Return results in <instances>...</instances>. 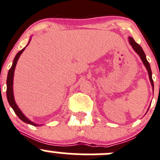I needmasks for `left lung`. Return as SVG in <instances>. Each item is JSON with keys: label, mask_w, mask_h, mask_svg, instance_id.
I'll use <instances>...</instances> for the list:
<instances>
[{"label": "left lung", "mask_w": 160, "mask_h": 160, "mask_svg": "<svg viewBox=\"0 0 160 160\" xmlns=\"http://www.w3.org/2000/svg\"><path fill=\"white\" fill-rule=\"evenodd\" d=\"M128 39H129V42H130V44H131V45H132V48H133L134 51H135L136 53H137L139 55V57H140L141 59H142V62H143L144 65H145V68H146L147 71H148V76H149L150 82H151V84H152V88H153V89H154V83H153L152 78L151 68H150L149 63H148V61H147L146 57H145V53H144L143 50H142V47H141V46L138 45V44L137 42H136L134 40L133 38H132V37H128Z\"/></svg>", "instance_id": "1"}]
</instances>
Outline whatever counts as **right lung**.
Segmentation results:
<instances>
[{"mask_svg": "<svg viewBox=\"0 0 160 160\" xmlns=\"http://www.w3.org/2000/svg\"><path fill=\"white\" fill-rule=\"evenodd\" d=\"M28 43H29V42H28ZM25 49H26V47H24L22 50H20V51L17 53L15 59H14L13 61V64H12V68L9 69V72H8V78H7V99H8V101L9 104H10V106L12 107V108L13 109V110L15 111V113H16L17 116L19 118V119H21L23 122L32 124V125L33 126H39V124H35V123L32 122L31 121H29V120H28V118L23 114L22 112L20 110V109L18 108L17 104L15 103V98H14V94H13L14 72H15V66H16V64H17V61H18L20 55H21L22 53L25 50Z\"/></svg>", "mask_w": 160, "mask_h": 160, "instance_id": "1", "label": "right lung"}]
</instances>
